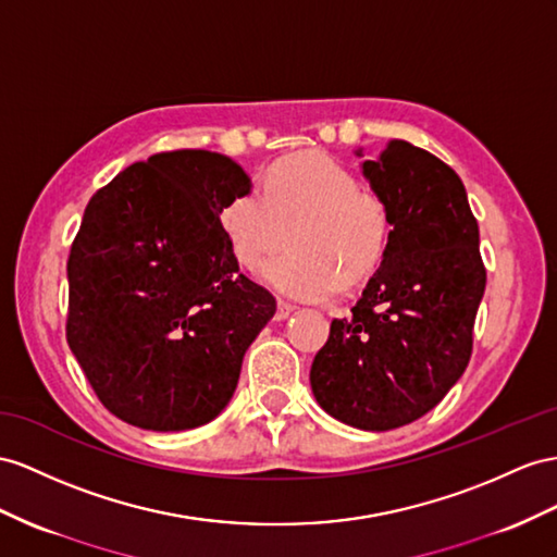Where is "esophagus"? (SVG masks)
Masks as SVG:
<instances>
[{
  "label": "esophagus",
  "mask_w": 557,
  "mask_h": 557,
  "mask_svg": "<svg viewBox=\"0 0 557 557\" xmlns=\"http://www.w3.org/2000/svg\"><path fill=\"white\" fill-rule=\"evenodd\" d=\"M294 312V306L292 304H287V301H280L277 304V312H275V320L277 322H282V320H287L289 315Z\"/></svg>",
  "instance_id": "34e87169"
}]
</instances>
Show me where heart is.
I'll list each match as a JSON object with an SVG mask.
<instances>
[{
	"instance_id": "1",
	"label": "heart",
	"mask_w": 557,
	"mask_h": 557,
	"mask_svg": "<svg viewBox=\"0 0 557 557\" xmlns=\"http://www.w3.org/2000/svg\"><path fill=\"white\" fill-rule=\"evenodd\" d=\"M261 188L235 197L221 211L223 233L242 265H256L277 247L287 225L301 221L292 249L268 256L259 277L296 301H330L381 261L391 219L381 199L360 193L346 166L324 154L280 162Z\"/></svg>"
}]
</instances>
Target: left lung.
Masks as SVG:
<instances>
[{
	"label": "left lung",
	"instance_id": "obj_1",
	"mask_svg": "<svg viewBox=\"0 0 557 557\" xmlns=\"http://www.w3.org/2000/svg\"><path fill=\"white\" fill-rule=\"evenodd\" d=\"M362 174L393 231L352 315L332 322L310 386L330 417L393 431L428 414L466 372L487 273L451 166L395 138L362 162Z\"/></svg>",
	"mask_w": 557,
	"mask_h": 557
}]
</instances>
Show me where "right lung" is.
I'll return each mask as SVG.
<instances>
[{
	"label": "right lung",
	"instance_id": "right-lung-1",
	"mask_svg": "<svg viewBox=\"0 0 557 557\" xmlns=\"http://www.w3.org/2000/svg\"><path fill=\"white\" fill-rule=\"evenodd\" d=\"M251 178L231 157L174 150L98 190L67 259V344L98 400L143 431L216 419L242 360L275 315L247 275L221 211Z\"/></svg>",
	"mask_w": 557,
	"mask_h": 557
}]
</instances>
